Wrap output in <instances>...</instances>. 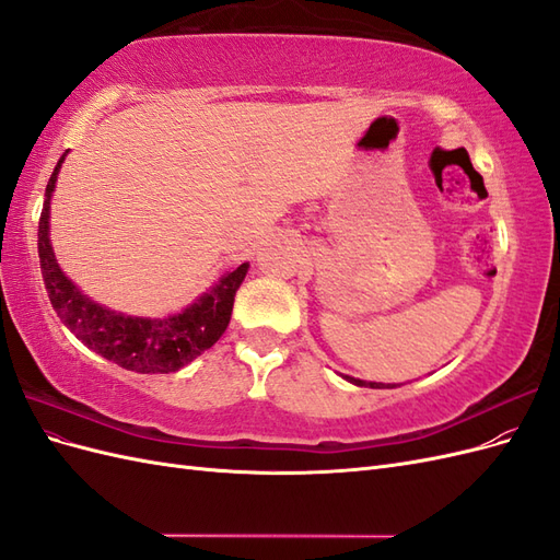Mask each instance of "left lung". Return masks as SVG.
<instances>
[{
	"label": "left lung",
	"mask_w": 560,
	"mask_h": 560,
	"mask_svg": "<svg viewBox=\"0 0 560 560\" xmlns=\"http://www.w3.org/2000/svg\"><path fill=\"white\" fill-rule=\"evenodd\" d=\"M346 381H350V383H354V385H360V387H364V385H369V387H397V385H385V383H366V381H360V378H352V376H346Z\"/></svg>",
	"instance_id": "8db88e82"
}]
</instances>
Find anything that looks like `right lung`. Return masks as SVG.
I'll return each instance as SVG.
<instances>
[{
    "label": "right lung",
    "mask_w": 560,
    "mask_h": 560,
    "mask_svg": "<svg viewBox=\"0 0 560 560\" xmlns=\"http://www.w3.org/2000/svg\"><path fill=\"white\" fill-rule=\"evenodd\" d=\"M65 154L46 184L44 210L39 217V264L50 306L83 346H89L105 360L138 374H171L194 362L200 352L212 348L229 327L233 299L243 284L249 264H241L222 276L208 294H202L189 308L171 317H130L109 311L79 292V287L65 278L54 247L48 241L50 194Z\"/></svg>",
    "instance_id": "1"
}]
</instances>
